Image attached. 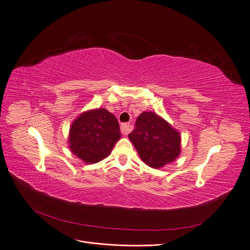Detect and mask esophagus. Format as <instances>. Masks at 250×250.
<instances>
[{"label": "esophagus", "instance_id": "obj_1", "mask_svg": "<svg viewBox=\"0 0 250 250\" xmlns=\"http://www.w3.org/2000/svg\"><path fill=\"white\" fill-rule=\"evenodd\" d=\"M121 129H122V133L126 135L128 134L129 132H131V125H129V124H123L122 126H121Z\"/></svg>", "mask_w": 250, "mask_h": 250}]
</instances>
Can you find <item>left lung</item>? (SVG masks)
I'll return each mask as SVG.
<instances>
[{"mask_svg":"<svg viewBox=\"0 0 250 250\" xmlns=\"http://www.w3.org/2000/svg\"><path fill=\"white\" fill-rule=\"evenodd\" d=\"M138 153L150 167L160 168L175 160L181 152V136L154 112L141 113L128 135Z\"/></svg>","mask_w":250,"mask_h":250,"instance_id":"left-lung-1","label":"left lung"}]
</instances>
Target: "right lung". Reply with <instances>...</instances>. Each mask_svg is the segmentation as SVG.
Returning a JSON list of instances; mask_svg holds the SVG:
<instances>
[{"label": "right lung", "instance_id": "add662e5", "mask_svg": "<svg viewBox=\"0 0 250 250\" xmlns=\"http://www.w3.org/2000/svg\"><path fill=\"white\" fill-rule=\"evenodd\" d=\"M121 136L116 117L99 108L82 113L72 123L68 144L74 155L91 165L109 155Z\"/></svg>", "mask_w": 250, "mask_h": 250}]
</instances>
